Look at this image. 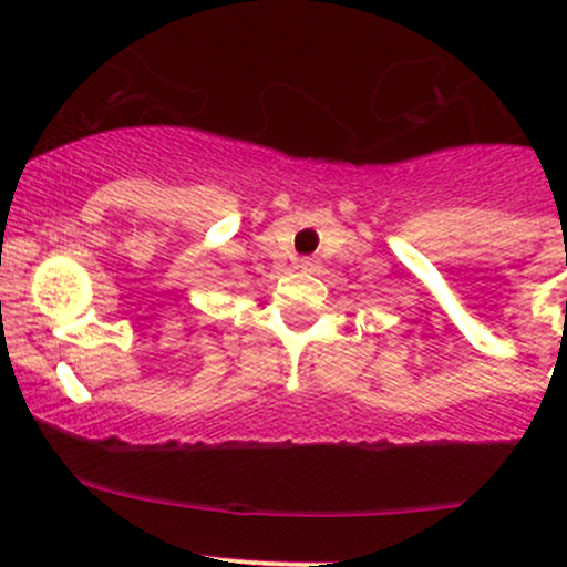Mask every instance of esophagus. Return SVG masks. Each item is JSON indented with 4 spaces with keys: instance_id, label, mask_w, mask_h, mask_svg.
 <instances>
[{
    "instance_id": "34e87169",
    "label": "esophagus",
    "mask_w": 567,
    "mask_h": 567,
    "mask_svg": "<svg viewBox=\"0 0 567 567\" xmlns=\"http://www.w3.org/2000/svg\"><path fill=\"white\" fill-rule=\"evenodd\" d=\"M299 268H301V271H318L320 262L316 260V257H301V260H299Z\"/></svg>"
}]
</instances>
